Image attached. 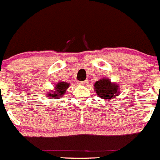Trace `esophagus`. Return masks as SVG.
Segmentation results:
<instances>
[{
    "instance_id": "34e87169",
    "label": "esophagus",
    "mask_w": 160,
    "mask_h": 160,
    "mask_svg": "<svg viewBox=\"0 0 160 160\" xmlns=\"http://www.w3.org/2000/svg\"><path fill=\"white\" fill-rule=\"evenodd\" d=\"M87 83H88V81L87 80L84 81V82H78V84L81 85H87Z\"/></svg>"
}]
</instances>
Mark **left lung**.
<instances>
[{
	"mask_svg": "<svg viewBox=\"0 0 160 160\" xmlns=\"http://www.w3.org/2000/svg\"><path fill=\"white\" fill-rule=\"evenodd\" d=\"M95 91L102 99H110L119 94V88L116 84L111 83L107 78H102L95 83Z\"/></svg>",
	"mask_w": 160,
	"mask_h": 160,
	"instance_id": "8db88e82",
	"label": "left lung"
}]
</instances>
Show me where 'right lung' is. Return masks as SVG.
Returning a JSON list of instances; mask_svg holds the SVG:
<instances>
[{
    "label": "right lung",
    "instance_id": "obj_1",
    "mask_svg": "<svg viewBox=\"0 0 160 160\" xmlns=\"http://www.w3.org/2000/svg\"><path fill=\"white\" fill-rule=\"evenodd\" d=\"M68 85L69 84L67 82H58L55 87V91H51L47 95L48 96V97L55 98V99L62 97L65 93L66 89L68 88Z\"/></svg>",
    "mask_w": 160,
    "mask_h": 160
}]
</instances>
